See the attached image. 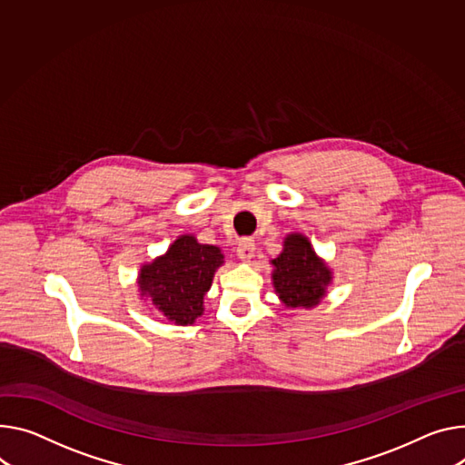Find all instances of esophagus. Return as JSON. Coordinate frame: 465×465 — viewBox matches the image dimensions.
Masks as SVG:
<instances>
[{
	"label": "esophagus",
	"instance_id": "obj_1",
	"mask_svg": "<svg viewBox=\"0 0 465 465\" xmlns=\"http://www.w3.org/2000/svg\"><path fill=\"white\" fill-rule=\"evenodd\" d=\"M254 254H256V242H254V239H250V237L241 239L239 244H237V256H239V260L250 262L252 258H254Z\"/></svg>",
	"mask_w": 465,
	"mask_h": 465
}]
</instances>
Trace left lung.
I'll return each instance as SVG.
<instances>
[{
  "mask_svg": "<svg viewBox=\"0 0 465 465\" xmlns=\"http://www.w3.org/2000/svg\"><path fill=\"white\" fill-rule=\"evenodd\" d=\"M272 265L276 294L287 308H315L331 282V271L302 233L285 237L282 254L272 260Z\"/></svg>",
  "mask_w": 465,
  "mask_h": 465,
  "instance_id": "obj_1",
  "label": "left lung"
}]
</instances>
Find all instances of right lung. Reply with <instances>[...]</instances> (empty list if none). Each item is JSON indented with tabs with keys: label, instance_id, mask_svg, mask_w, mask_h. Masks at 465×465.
I'll return each instance as SVG.
<instances>
[{
	"label": "right lung",
	"instance_id": "1",
	"mask_svg": "<svg viewBox=\"0 0 465 465\" xmlns=\"http://www.w3.org/2000/svg\"><path fill=\"white\" fill-rule=\"evenodd\" d=\"M223 263L219 246L202 244L194 235H180L163 256L141 267V297L150 299L174 324H193L203 313V297Z\"/></svg>",
	"mask_w": 465,
	"mask_h": 465
}]
</instances>
